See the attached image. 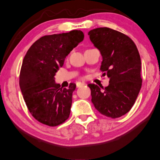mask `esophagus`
I'll return each mask as SVG.
<instances>
[{
  "instance_id": "1",
  "label": "esophagus",
  "mask_w": 160,
  "mask_h": 160,
  "mask_svg": "<svg viewBox=\"0 0 160 160\" xmlns=\"http://www.w3.org/2000/svg\"><path fill=\"white\" fill-rule=\"evenodd\" d=\"M84 85H85V83L84 82H78L77 83V88H80V87H82V86H84Z\"/></svg>"
}]
</instances>
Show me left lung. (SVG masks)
I'll return each mask as SVG.
<instances>
[{
  "label": "left lung",
  "instance_id": "obj_1",
  "mask_svg": "<svg viewBox=\"0 0 160 160\" xmlns=\"http://www.w3.org/2000/svg\"><path fill=\"white\" fill-rule=\"evenodd\" d=\"M90 40L102 57L101 69L109 78L103 90L89 83L91 101L107 117H121L132 108L142 86L141 59L137 47L129 37L108 28L88 32Z\"/></svg>",
  "mask_w": 160,
  "mask_h": 160
}]
</instances>
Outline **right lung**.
<instances>
[{
	"label": "right lung",
	"mask_w": 160,
	"mask_h": 160,
	"mask_svg": "<svg viewBox=\"0 0 160 160\" xmlns=\"http://www.w3.org/2000/svg\"><path fill=\"white\" fill-rule=\"evenodd\" d=\"M83 38L82 31L77 30L42 37L23 59L20 90L29 111L41 123L57 126L69 116L76 85L60 88L54 76L67 56Z\"/></svg>",
	"instance_id": "1"
}]
</instances>
